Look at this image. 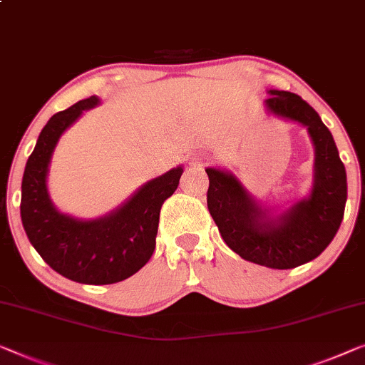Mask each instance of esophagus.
<instances>
[{
  "label": "esophagus",
  "instance_id": "34e87169",
  "mask_svg": "<svg viewBox=\"0 0 365 365\" xmlns=\"http://www.w3.org/2000/svg\"><path fill=\"white\" fill-rule=\"evenodd\" d=\"M203 162H205L203 157L197 155V157H195V159L192 160V165H193V167H203Z\"/></svg>",
  "mask_w": 365,
  "mask_h": 365
}]
</instances>
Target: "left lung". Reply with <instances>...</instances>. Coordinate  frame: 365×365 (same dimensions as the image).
Masks as SVG:
<instances>
[{
  "instance_id": "left-lung-1",
  "label": "left lung",
  "mask_w": 365,
  "mask_h": 365,
  "mask_svg": "<svg viewBox=\"0 0 365 365\" xmlns=\"http://www.w3.org/2000/svg\"><path fill=\"white\" fill-rule=\"evenodd\" d=\"M265 106L277 116L308 128L314 144V183L312 195L292 210L269 220L232 173L206 168L208 201L221 237L237 255L269 269H295L318 257L338 232L347 200L346 168L318 113L290 91L270 90Z\"/></svg>"
}]
</instances>
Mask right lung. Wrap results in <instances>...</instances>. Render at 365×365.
Returning a JSON list of instances; mask_svg holds the SVG:
<instances>
[{
  "label": "right lung",
  "instance_id": "obj_1",
  "mask_svg": "<svg viewBox=\"0 0 365 365\" xmlns=\"http://www.w3.org/2000/svg\"><path fill=\"white\" fill-rule=\"evenodd\" d=\"M95 105L96 96L75 103L53 114L41 130L24 168L21 220L31 244L51 269L78 284L108 285L126 280L149 262L160 208L177 190L183 168H172L145 183L126 205L101 220L80 221L58 213L47 193L48 162L63 130Z\"/></svg>",
  "mask_w": 365,
  "mask_h": 365
}]
</instances>
